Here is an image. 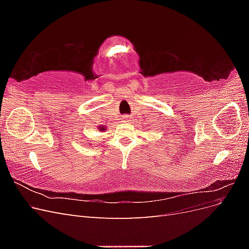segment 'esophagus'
<instances>
[{
    "label": "esophagus",
    "instance_id": "1",
    "mask_svg": "<svg viewBox=\"0 0 249 249\" xmlns=\"http://www.w3.org/2000/svg\"><path fill=\"white\" fill-rule=\"evenodd\" d=\"M123 120H124V122H129V120H130V116L124 115V116L123 117Z\"/></svg>",
    "mask_w": 249,
    "mask_h": 249
}]
</instances>
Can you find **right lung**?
<instances>
[{
  "mask_svg": "<svg viewBox=\"0 0 249 249\" xmlns=\"http://www.w3.org/2000/svg\"><path fill=\"white\" fill-rule=\"evenodd\" d=\"M100 130H101V131H104L105 127H104V126H100Z\"/></svg>",
  "mask_w": 249,
  "mask_h": 249,
  "instance_id": "obj_1",
  "label": "right lung"
}]
</instances>
